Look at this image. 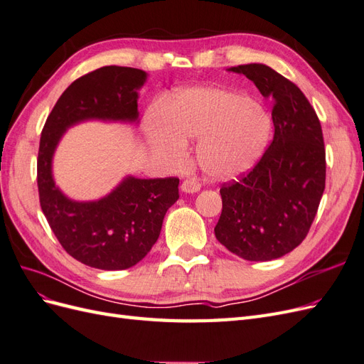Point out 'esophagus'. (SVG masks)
<instances>
[{
    "instance_id": "obj_1",
    "label": "esophagus",
    "mask_w": 364,
    "mask_h": 364,
    "mask_svg": "<svg viewBox=\"0 0 364 364\" xmlns=\"http://www.w3.org/2000/svg\"><path fill=\"white\" fill-rule=\"evenodd\" d=\"M181 190L183 193H197L200 190V183L197 182L194 178H188L181 183Z\"/></svg>"
}]
</instances>
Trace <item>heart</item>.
<instances>
[{"label": "heart", "instance_id": "obj_1", "mask_svg": "<svg viewBox=\"0 0 364 364\" xmlns=\"http://www.w3.org/2000/svg\"><path fill=\"white\" fill-rule=\"evenodd\" d=\"M272 119L259 103L218 86H194L174 95L165 121L153 119L149 136L156 150L179 162L186 139L197 142L200 168L217 181L247 173L266 150Z\"/></svg>", "mask_w": 364, "mask_h": 364}]
</instances>
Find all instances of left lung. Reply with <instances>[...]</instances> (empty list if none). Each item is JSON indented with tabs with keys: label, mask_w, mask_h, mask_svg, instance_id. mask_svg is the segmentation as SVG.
<instances>
[{
	"label": "left lung",
	"mask_w": 364,
	"mask_h": 364,
	"mask_svg": "<svg viewBox=\"0 0 364 364\" xmlns=\"http://www.w3.org/2000/svg\"><path fill=\"white\" fill-rule=\"evenodd\" d=\"M230 71L245 74L272 98L274 135L255 167L222 185L214 232L235 255L270 261L299 246L317 214L326 176L322 126L299 87L267 65Z\"/></svg>",
	"instance_id": "8db88e82"
}]
</instances>
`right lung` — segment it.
I'll list each match as a JSON object with an SVG mask.
<instances>
[{
    "mask_svg": "<svg viewBox=\"0 0 364 364\" xmlns=\"http://www.w3.org/2000/svg\"><path fill=\"white\" fill-rule=\"evenodd\" d=\"M147 74L103 67L74 80L59 97L42 129L38 190L43 215L62 247L77 261L102 270H124L150 252L167 209L179 199V179L127 178L97 202H74L54 185L51 159L67 127L83 119H138V90Z\"/></svg>",
    "mask_w": 364,
    "mask_h": 364,
    "instance_id": "right-lung-1",
    "label": "right lung"
}]
</instances>
